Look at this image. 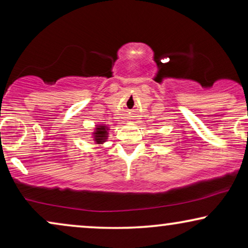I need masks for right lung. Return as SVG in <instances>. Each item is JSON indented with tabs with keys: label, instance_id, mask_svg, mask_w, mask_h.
<instances>
[{
	"label": "right lung",
	"instance_id": "1",
	"mask_svg": "<svg viewBox=\"0 0 248 248\" xmlns=\"http://www.w3.org/2000/svg\"><path fill=\"white\" fill-rule=\"evenodd\" d=\"M108 131H109V127L105 124H99L96 125L94 127V131L93 133V141L96 142L97 144H103L104 142H106L108 139Z\"/></svg>",
	"mask_w": 248,
	"mask_h": 248
}]
</instances>
